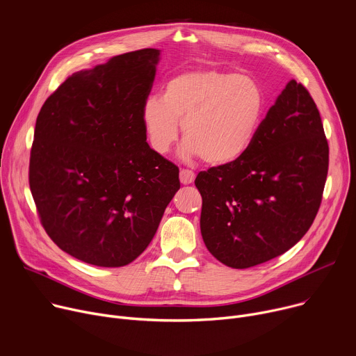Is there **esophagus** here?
I'll use <instances>...</instances> for the list:
<instances>
[{
	"label": "esophagus",
	"instance_id": "obj_1",
	"mask_svg": "<svg viewBox=\"0 0 356 356\" xmlns=\"http://www.w3.org/2000/svg\"><path fill=\"white\" fill-rule=\"evenodd\" d=\"M194 179H195L194 172H191L188 169H181L180 170V181L183 184H191L194 181Z\"/></svg>",
	"mask_w": 356,
	"mask_h": 356
}]
</instances>
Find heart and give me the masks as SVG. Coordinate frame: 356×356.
Returning <instances> with one entry per match:
<instances>
[{
  "label": "heart",
  "mask_w": 356,
  "mask_h": 356,
  "mask_svg": "<svg viewBox=\"0 0 356 356\" xmlns=\"http://www.w3.org/2000/svg\"><path fill=\"white\" fill-rule=\"evenodd\" d=\"M265 115V95L248 76L217 69H193L170 77L162 97H147L140 121L150 147L168 155L186 138L181 155L210 165L238 161L255 140Z\"/></svg>",
  "instance_id": "b5f03b06"
}]
</instances>
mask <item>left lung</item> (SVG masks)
Here are the masks:
<instances>
[{"instance_id":"1","label":"left lung","mask_w":356,"mask_h":356,"mask_svg":"<svg viewBox=\"0 0 356 356\" xmlns=\"http://www.w3.org/2000/svg\"><path fill=\"white\" fill-rule=\"evenodd\" d=\"M328 173V142L318 108L290 80L238 161L200 172L201 235L234 269L268 262L312 227Z\"/></svg>"}]
</instances>
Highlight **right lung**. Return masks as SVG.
<instances>
[{
    "label": "right lung",
    "instance_id": "1",
    "mask_svg": "<svg viewBox=\"0 0 356 356\" xmlns=\"http://www.w3.org/2000/svg\"><path fill=\"white\" fill-rule=\"evenodd\" d=\"M159 56L140 49L72 74L36 118L29 186L40 222L86 264L135 261L180 188L179 168L150 149L140 121Z\"/></svg>",
    "mask_w": 356,
    "mask_h": 356
}]
</instances>
